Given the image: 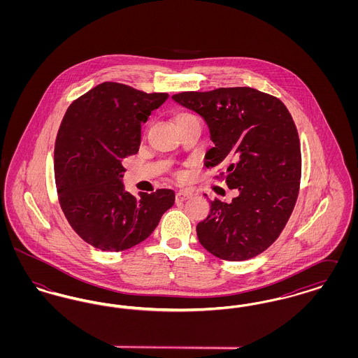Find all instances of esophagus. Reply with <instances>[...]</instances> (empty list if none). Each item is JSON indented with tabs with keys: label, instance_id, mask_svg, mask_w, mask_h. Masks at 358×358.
<instances>
[{
	"label": "esophagus",
	"instance_id": "obj_1",
	"mask_svg": "<svg viewBox=\"0 0 358 358\" xmlns=\"http://www.w3.org/2000/svg\"><path fill=\"white\" fill-rule=\"evenodd\" d=\"M192 197H193V193L190 190H180V192L176 193V200L177 201H187Z\"/></svg>",
	"mask_w": 358,
	"mask_h": 358
}]
</instances>
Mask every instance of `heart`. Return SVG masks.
<instances>
[{
  "mask_svg": "<svg viewBox=\"0 0 358 358\" xmlns=\"http://www.w3.org/2000/svg\"><path fill=\"white\" fill-rule=\"evenodd\" d=\"M193 120H197V118H196L193 114L187 113V111H180V113H177V114H176V122H177L178 127Z\"/></svg>",
  "mask_w": 358,
  "mask_h": 358,
  "instance_id": "obj_1",
  "label": "heart"
}]
</instances>
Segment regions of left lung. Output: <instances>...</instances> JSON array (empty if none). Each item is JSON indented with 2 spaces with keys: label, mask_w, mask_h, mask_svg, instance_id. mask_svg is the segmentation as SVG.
I'll return each instance as SVG.
<instances>
[{
  "label": "left lung",
  "mask_w": 358,
  "mask_h": 358,
  "mask_svg": "<svg viewBox=\"0 0 358 358\" xmlns=\"http://www.w3.org/2000/svg\"><path fill=\"white\" fill-rule=\"evenodd\" d=\"M171 98L206 120L215 148L205 155V165H225L216 178L238 192L229 204L210 201L208 217L197 224L201 245L228 262L262 254L286 227L301 185V142L287 107L250 87L187 91Z\"/></svg>",
  "instance_id": "8db88e82"
}]
</instances>
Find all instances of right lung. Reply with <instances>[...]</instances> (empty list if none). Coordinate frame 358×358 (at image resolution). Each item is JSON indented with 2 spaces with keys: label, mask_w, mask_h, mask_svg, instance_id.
<instances>
[{
  "label": "right lung",
  "mask_w": 358,
  "mask_h": 358,
  "mask_svg": "<svg viewBox=\"0 0 358 358\" xmlns=\"http://www.w3.org/2000/svg\"><path fill=\"white\" fill-rule=\"evenodd\" d=\"M104 82L71 103L55 142L59 203L72 229L92 247L120 252L152 235L173 206L171 189L124 192L123 161L138 153L141 124L168 99Z\"/></svg>",
  "instance_id": "1"
}]
</instances>
